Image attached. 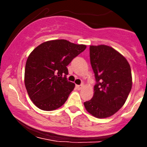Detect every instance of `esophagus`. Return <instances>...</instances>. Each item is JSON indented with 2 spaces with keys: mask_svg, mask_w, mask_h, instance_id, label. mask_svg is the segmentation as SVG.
Returning a JSON list of instances; mask_svg holds the SVG:
<instances>
[{
  "mask_svg": "<svg viewBox=\"0 0 147 147\" xmlns=\"http://www.w3.org/2000/svg\"><path fill=\"white\" fill-rule=\"evenodd\" d=\"M76 88H77L78 90H81L82 88H83V85H76Z\"/></svg>",
  "mask_w": 147,
  "mask_h": 147,
  "instance_id": "obj_1",
  "label": "esophagus"
}]
</instances>
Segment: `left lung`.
<instances>
[{
	"instance_id": "left-lung-1",
	"label": "left lung",
	"mask_w": 147,
	"mask_h": 147,
	"mask_svg": "<svg viewBox=\"0 0 147 147\" xmlns=\"http://www.w3.org/2000/svg\"><path fill=\"white\" fill-rule=\"evenodd\" d=\"M90 59L96 84L93 98L84 105L95 117H110L121 108L130 92V65L124 56L105 45H90Z\"/></svg>"
}]
</instances>
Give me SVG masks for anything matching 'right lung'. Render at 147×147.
<instances>
[{
	"label": "right lung",
	"instance_id": "right-lung-1",
	"mask_svg": "<svg viewBox=\"0 0 147 147\" xmlns=\"http://www.w3.org/2000/svg\"><path fill=\"white\" fill-rule=\"evenodd\" d=\"M86 45L65 40L47 41L35 48L26 63L25 86L38 108L50 111L67 101L75 85L67 81V66Z\"/></svg>",
	"mask_w": 147,
	"mask_h": 147
}]
</instances>
